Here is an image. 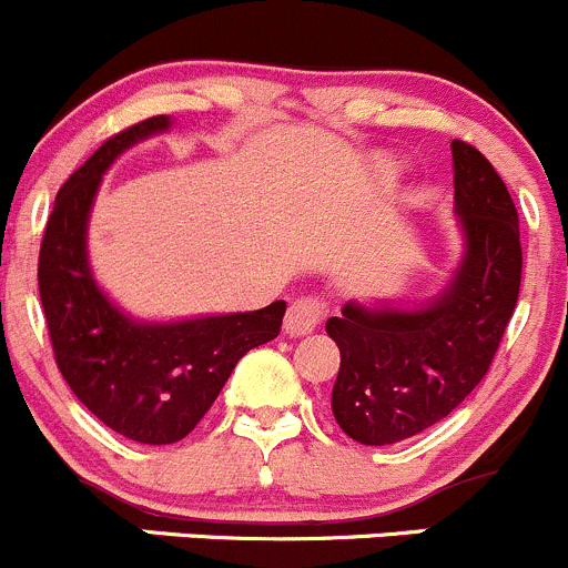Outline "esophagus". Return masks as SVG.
Masks as SVG:
<instances>
[{"label": "esophagus", "instance_id": "1", "mask_svg": "<svg viewBox=\"0 0 568 568\" xmlns=\"http://www.w3.org/2000/svg\"><path fill=\"white\" fill-rule=\"evenodd\" d=\"M322 316H325V303L316 297H297L284 316L286 335H308L320 327Z\"/></svg>", "mask_w": 568, "mask_h": 568}]
</instances>
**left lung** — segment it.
<instances>
[{
  "label": "left lung",
  "instance_id": "8db88e82",
  "mask_svg": "<svg viewBox=\"0 0 568 568\" xmlns=\"http://www.w3.org/2000/svg\"><path fill=\"white\" fill-rule=\"evenodd\" d=\"M463 257L449 284L419 306L349 301L325 331L338 344L333 417L368 447L417 436L481 382L520 295V224L501 175L453 140Z\"/></svg>",
  "mask_w": 568,
  "mask_h": 568
}]
</instances>
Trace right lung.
Returning <instances> with one entry per match:
<instances>
[{
	"label": "right lung",
	"instance_id": "obj_1",
	"mask_svg": "<svg viewBox=\"0 0 568 568\" xmlns=\"http://www.w3.org/2000/svg\"><path fill=\"white\" fill-rule=\"evenodd\" d=\"M154 115L119 132L59 189L42 235L38 282L53 355L75 398L140 444H173L205 417L237 359L282 331L286 303L243 314L145 322L121 311L89 265V216L108 168L140 140L168 132Z\"/></svg>",
	"mask_w": 568,
	"mask_h": 568
}]
</instances>
